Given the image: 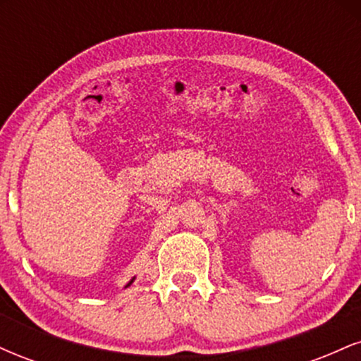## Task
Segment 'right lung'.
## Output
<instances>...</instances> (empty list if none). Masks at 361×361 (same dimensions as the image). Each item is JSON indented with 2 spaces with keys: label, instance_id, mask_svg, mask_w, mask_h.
I'll return each mask as SVG.
<instances>
[{
  "label": "right lung",
  "instance_id": "1",
  "mask_svg": "<svg viewBox=\"0 0 361 361\" xmlns=\"http://www.w3.org/2000/svg\"><path fill=\"white\" fill-rule=\"evenodd\" d=\"M134 280H135V276H134V279H132L130 281H128V283L126 285V288H127V287H130V285H132V283H134Z\"/></svg>",
  "mask_w": 361,
  "mask_h": 361
}]
</instances>
